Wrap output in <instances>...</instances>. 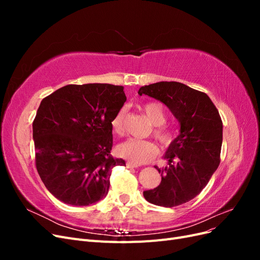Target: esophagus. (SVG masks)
<instances>
[{
	"label": "esophagus",
	"instance_id": "1",
	"mask_svg": "<svg viewBox=\"0 0 260 260\" xmlns=\"http://www.w3.org/2000/svg\"><path fill=\"white\" fill-rule=\"evenodd\" d=\"M125 166H127V168H138V165L133 164V162H130V161H128L127 164H125Z\"/></svg>",
	"mask_w": 260,
	"mask_h": 260
}]
</instances>
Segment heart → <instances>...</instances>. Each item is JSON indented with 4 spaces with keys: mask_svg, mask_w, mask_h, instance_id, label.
<instances>
[{
    "mask_svg": "<svg viewBox=\"0 0 260 260\" xmlns=\"http://www.w3.org/2000/svg\"><path fill=\"white\" fill-rule=\"evenodd\" d=\"M142 111L154 127V137L164 145H170L175 140V132L168 125L167 112L159 102H147L142 106ZM125 108H120L111 121L112 131L116 136H122L125 130L124 125ZM117 154L122 158L133 164H144L152 160L158 154V146L152 141L129 139L120 143L116 148Z\"/></svg>",
    "mask_w": 260,
    "mask_h": 260,
    "instance_id": "b5f03b06",
    "label": "heart"
}]
</instances>
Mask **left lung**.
<instances>
[{
	"label": "left lung",
	"instance_id": "8db88e82",
	"mask_svg": "<svg viewBox=\"0 0 260 260\" xmlns=\"http://www.w3.org/2000/svg\"><path fill=\"white\" fill-rule=\"evenodd\" d=\"M139 94L158 100L180 122V135L170 144L165 159L168 167L156 169L160 184L144 191L147 202L176 207L198 196L220 164L222 120L206 93L176 81L144 85Z\"/></svg>",
	"mask_w": 260,
	"mask_h": 260
}]
</instances>
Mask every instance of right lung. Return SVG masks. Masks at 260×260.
I'll list each match as a JSON object with an SVG mask.
<instances>
[{
  "mask_svg": "<svg viewBox=\"0 0 260 260\" xmlns=\"http://www.w3.org/2000/svg\"><path fill=\"white\" fill-rule=\"evenodd\" d=\"M121 85L68 84L42 100L32 122L36 167L46 188L68 205L106 196L112 170L111 121L123 106Z\"/></svg>",
  "mask_w": 260,
  "mask_h": 260,
  "instance_id": "add662e5",
  "label": "right lung"
}]
</instances>
